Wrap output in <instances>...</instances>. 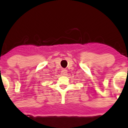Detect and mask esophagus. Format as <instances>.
<instances>
[{"instance_id":"1","label":"esophagus","mask_w":128,"mask_h":128,"mask_svg":"<svg viewBox=\"0 0 128 128\" xmlns=\"http://www.w3.org/2000/svg\"><path fill=\"white\" fill-rule=\"evenodd\" d=\"M67 70H66V69H63V70H62V71H61V74L62 76H65L66 74H67Z\"/></svg>"}]
</instances>
